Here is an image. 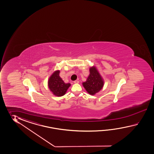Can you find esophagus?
<instances>
[{"label": "esophagus", "mask_w": 154, "mask_h": 154, "mask_svg": "<svg viewBox=\"0 0 154 154\" xmlns=\"http://www.w3.org/2000/svg\"><path fill=\"white\" fill-rule=\"evenodd\" d=\"M79 82L78 80H75L74 82V83H75V84H78Z\"/></svg>", "instance_id": "esophagus-1"}]
</instances>
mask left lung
Wrapping results in <instances>:
<instances>
[{"instance_id":"left-lung-1","label":"left lung","mask_w":154,"mask_h":154,"mask_svg":"<svg viewBox=\"0 0 154 154\" xmlns=\"http://www.w3.org/2000/svg\"><path fill=\"white\" fill-rule=\"evenodd\" d=\"M104 82L95 66L90 68V75L82 85L86 91L90 95H94L101 90Z\"/></svg>"}]
</instances>
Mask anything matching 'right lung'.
<instances>
[{"label": "right lung", "instance_id": "obj_1", "mask_svg": "<svg viewBox=\"0 0 154 154\" xmlns=\"http://www.w3.org/2000/svg\"><path fill=\"white\" fill-rule=\"evenodd\" d=\"M59 70L53 72L50 76L48 82V85L51 91L57 96H62L66 94L68 88L70 86V83L66 84L59 76Z\"/></svg>", "mask_w": 154, "mask_h": 154}]
</instances>
